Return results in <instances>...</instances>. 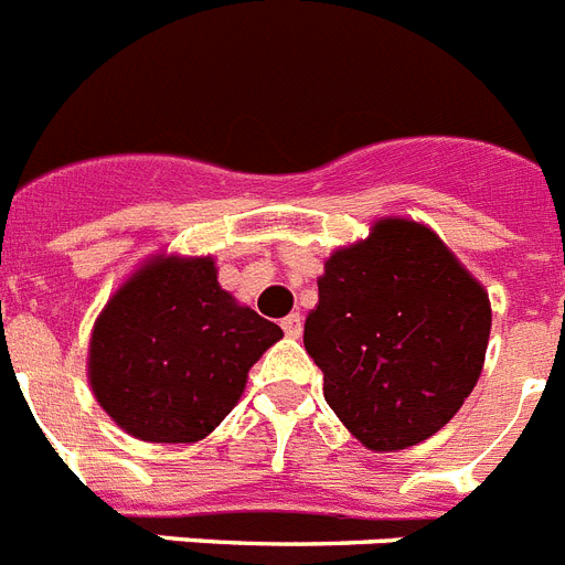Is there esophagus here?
Instances as JSON below:
<instances>
[{"label":"esophagus","mask_w":565,"mask_h":565,"mask_svg":"<svg viewBox=\"0 0 565 565\" xmlns=\"http://www.w3.org/2000/svg\"><path fill=\"white\" fill-rule=\"evenodd\" d=\"M281 328H284V333H287V337L298 339V337H301V328H305V319H301V316H298V313H290L281 322Z\"/></svg>","instance_id":"1"}]
</instances>
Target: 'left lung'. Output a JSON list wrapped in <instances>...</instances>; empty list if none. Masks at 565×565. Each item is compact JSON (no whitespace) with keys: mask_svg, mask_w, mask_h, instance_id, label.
Returning <instances> with one entry per match:
<instances>
[{"mask_svg":"<svg viewBox=\"0 0 565 565\" xmlns=\"http://www.w3.org/2000/svg\"><path fill=\"white\" fill-rule=\"evenodd\" d=\"M488 292L433 228L377 220L337 249L305 322L324 401L369 449L426 441L452 420L484 365Z\"/></svg>","mask_w":565,"mask_h":565,"instance_id":"8db88e82","label":"left lung"}]
</instances>
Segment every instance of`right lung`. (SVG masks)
I'll list each match as a JSON object with an SVG mask.
<instances>
[{"label": "right lung", "mask_w": 565, "mask_h": 565, "mask_svg": "<svg viewBox=\"0 0 565 565\" xmlns=\"http://www.w3.org/2000/svg\"><path fill=\"white\" fill-rule=\"evenodd\" d=\"M281 328L237 305L211 258L156 255L100 310L89 386L132 438L194 444L220 426Z\"/></svg>", "instance_id": "add662e5"}]
</instances>
